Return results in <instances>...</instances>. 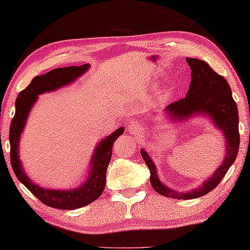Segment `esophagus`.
Listing matches in <instances>:
<instances>
[{"mask_svg": "<svg viewBox=\"0 0 250 250\" xmlns=\"http://www.w3.org/2000/svg\"><path fill=\"white\" fill-rule=\"evenodd\" d=\"M127 130L133 135H137L142 130V127L138 124H130L127 126Z\"/></svg>", "mask_w": 250, "mask_h": 250, "instance_id": "1", "label": "esophagus"}]
</instances>
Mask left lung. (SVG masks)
I'll return each instance as SVG.
<instances>
[{
    "instance_id": "1",
    "label": "left lung",
    "mask_w": 250,
    "mask_h": 250,
    "mask_svg": "<svg viewBox=\"0 0 250 250\" xmlns=\"http://www.w3.org/2000/svg\"><path fill=\"white\" fill-rule=\"evenodd\" d=\"M186 61L191 69L190 86L186 97L166 106L163 114L173 123L188 122L195 117L207 118L212 124V127L223 134L225 157L212 175L207 177L198 187L191 190L179 191L161 181L153 158L142 148V157L150 171V185L158 194L175 199L202 197L214 189L234 164L240 143L238 109L227 81L202 60L187 57Z\"/></svg>"
}]
</instances>
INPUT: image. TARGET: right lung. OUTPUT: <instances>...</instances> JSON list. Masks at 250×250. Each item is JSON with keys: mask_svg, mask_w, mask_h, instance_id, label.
Instances as JSON below:
<instances>
[{"mask_svg": "<svg viewBox=\"0 0 250 250\" xmlns=\"http://www.w3.org/2000/svg\"><path fill=\"white\" fill-rule=\"evenodd\" d=\"M89 64L81 66H68L55 68L46 74L33 79L31 84L19 94L15 102V115L10 126L11 165L16 177L31 193L36 196L45 205L57 209H76L88 205L102 195L106 184V169L112 158L113 145L125 128L120 127L112 134L97 143L92 153L87 174L81 185L69 189L42 187L28 177L20 159V142L25 128L32 107L38 102L39 96L44 93H51L71 85L86 73Z\"/></svg>", "mask_w": 250, "mask_h": 250, "instance_id": "obj_1", "label": "right lung"}]
</instances>
